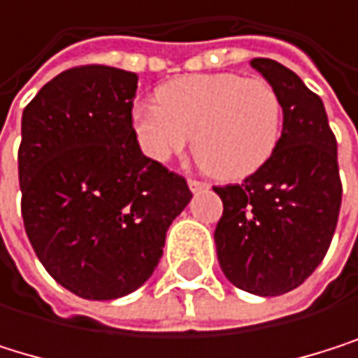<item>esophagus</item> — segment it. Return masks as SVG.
<instances>
[{
  "label": "esophagus",
  "instance_id": "1",
  "mask_svg": "<svg viewBox=\"0 0 358 358\" xmlns=\"http://www.w3.org/2000/svg\"><path fill=\"white\" fill-rule=\"evenodd\" d=\"M187 185H189V189H192V192H203V189H207V187H209L205 181H199V179H189V181H187Z\"/></svg>",
  "mask_w": 358,
  "mask_h": 358
}]
</instances>
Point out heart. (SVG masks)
Here are the masks:
<instances>
[{
    "instance_id": "b5f03b06",
    "label": "heart",
    "mask_w": 358,
    "mask_h": 358,
    "mask_svg": "<svg viewBox=\"0 0 358 358\" xmlns=\"http://www.w3.org/2000/svg\"><path fill=\"white\" fill-rule=\"evenodd\" d=\"M155 102L157 106L136 104L132 110L143 153L155 162H169L192 138L201 169L220 181L256 173L282 136V98L269 80L258 76H179L157 87Z\"/></svg>"
}]
</instances>
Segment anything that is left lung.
I'll return each instance as SVG.
<instances>
[{
    "instance_id": "obj_1",
    "label": "left lung",
    "mask_w": 358,
    "mask_h": 358,
    "mask_svg": "<svg viewBox=\"0 0 358 358\" xmlns=\"http://www.w3.org/2000/svg\"><path fill=\"white\" fill-rule=\"evenodd\" d=\"M252 66L278 89L284 128L254 175L213 187L224 205L215 245L237 288L275 296L301 286L322 262L342 207V179L322 100L273 59L256 57Z\"/></svg>"
}]
</instances>
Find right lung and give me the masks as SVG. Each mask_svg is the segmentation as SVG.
<instances>
[{
    "label": "right lung",
    "instance_id": "1",
    "mask_svg": "<svg viewBox=\"0 0 358 358\" xmlns=\"http://www.w3.org/2000/svg\"><path fill=\"white\" fill-rule=\"evenodd\" d=\"M138 76L76 66L48 80L21 121V215L48 275L108 301L143 286L166 230L192 199L187 181L143 155L132 106Z\"/></svg>",
    "mask_w": 358,
    "mask_h": 358
}]
</instances>
